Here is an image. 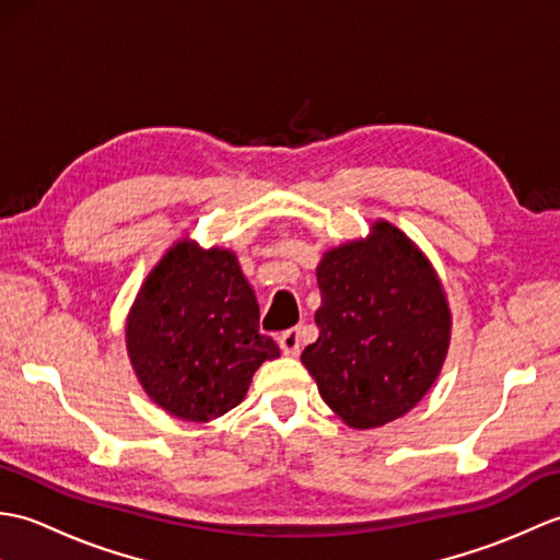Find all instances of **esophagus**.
<instances>
[{"label": "esophagus", "instance_id": "34e87169", "mask_svg": "<svg viewBox=\"0 0 560 560\" xmlns=\"http://www.w3.org/2000/svg\"><path fill=\"white\" fill-rule=\"evenodd\" d=\"M279 347L283 351V355H299L301 353V329L291 327L287 331H281Z\"/></svg>", "mask_w": 560, "mask_h": 560}]
</instances>
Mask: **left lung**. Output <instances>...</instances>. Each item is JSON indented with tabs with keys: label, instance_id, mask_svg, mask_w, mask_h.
Segmentation results:
<instances>
[{
	"label": "left lung",
	"instance_id": "left-lung-1",
	"mask_svg": "<svg viewBox=\"0 0 560 560\" xmlns=\"http://www.w3.org/2000/svg\"><path fill=\"white\" fill-rule=\"evenodd\" d=\"M319 337L301 353L341 421L375 428L421 401L445 361L450 307L433 267L380 221L371 241L329 249L317 267Z\"/></svg>",
	"mask_w": 560,
	"mask_h": 560
}]
</instances>
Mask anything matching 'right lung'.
Instances as JSON below:
<instances>
[{"instance_id": "obj_1", "label": "right lung", "mask_w": 560, "mask_h": 560, "mask_svg": "<svg viewBox=\"0 0 560 560\" xmlns=\"http://www.w3.org/2000/svg\"><path fill=\"white\" fill-rule=\"evenodd\" d=\"M127 351L147 395L183 421H211L243 401L257 368L279 359L229 249L177 243L149 273L127 323Z\"/></svg>"}]
</instances>
